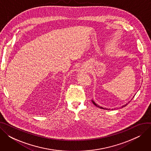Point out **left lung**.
Segmentation results:
<instances>
[{"label":"left lung","instance_id":"1","mask_svg":"<svg viewBox=\"0 0 151 151\" xmlns=\"http://www.w3.org/2000/svg\"><path fill=\"white\" fill-rule=\"evenodd\" d=\"M92 103H93V105H96V106L97 107H98V108H101V109H107V108H103V107H101V106H100L99 105H98L97 104H96V103H95V101H94L93 100H92ZM129 102H130V101H129ZM127 105V104H126V105H125L122 106V107L125 106H126Z\"/></svg>","mask_w":151,"mask_h":151}]
</instances>
